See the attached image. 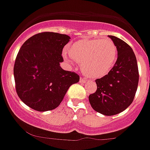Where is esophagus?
<instances>
[{"instance_id": "1", "label": "esophagus", "mask_w": 150, "mask_h": 150, "mask_svg": "<svg viewBox=\"0 0 150 150\" xmlns=\"http://www.w3.org/2000/svg\"><path fill=\"white\" fill-rule=\"evenodd\" d=\"M87 81H88V79H87L86 78H83V77L80 78V82H82V83H85V82H87Z\"/></svg>"}]
</instances>
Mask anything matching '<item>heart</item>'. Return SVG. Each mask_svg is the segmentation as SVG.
<instances>
[{
    "label": "heart",
    "instance_id": "b5f03b06",
    "mask_svg": "<svg viewBox=\"0 0 150 150\" xmlns=\"http://www.w3.org/2000/svg\"><path fill=\"white\" fill-rule=\"evenodd\" d=\"M68 51L63 52L66 62L81 63L83 72L94 78L108 74L117 59V48L110 39L81 40L71 44Z\"/></svg>",
    "mask_w": 150,
    "mask_h": 150
}]
</instances>
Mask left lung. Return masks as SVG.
<instances>
[{"instance_id":"1","label":"left lung","mask_w":150,"mask_h":150,"mask_svg":"<svg viewBox=\"0 0 150 150\" xmlns=\"http://www.w3.org/2000/svg\"><path fill=\"white\" fill-rule=\"evenodd\" d=\"M117 48V60L107 75L95 80L97 90L88 96L91 107L104 116L127 109L134 98L139 81L137 59L132 47L115 36H108Z\"/></svg>"}]
</instances>
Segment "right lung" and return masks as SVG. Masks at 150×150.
<instances>
[{
	"mask_svg": "<svg viewBox=\"0 0 150 150\" xmlns=\"http://www.w3.org/2000/svg\"><path fill=\"white\" fill-rule=\"evenodd\" d=\"M70 39L59 33H39L18 51L13 68L16 90L30 108L40 112L55 109L69 87L79 82L78 74L60 67L62 50Z\"/></svg>",
	"mask_w": 150,
	"mask_h": 150,
	"instance_id": "obj_1",
	"label": "right lung"
}]
</instances>
